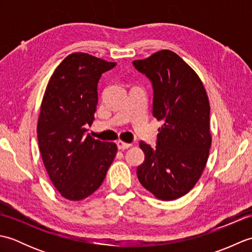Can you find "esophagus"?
I'll return each instance as SVG.
<instances>
[{
  "label": "esophagus",
  "instance_id": "1",
  "mask_svg": "<svg viewBox=\"0 0 252 252\" xmlns=\"http://www.w3.org/2000/svg\"><path fill=\"white\" fill-rule=\"evenodd\" d=\"M117 146L119 149H126V148H130L132 146V144L130 143H125L123 141H118L117 142Z\"/></svg>",
  "mask_w": 252,
  "mask_h": 252
}]
</instances>
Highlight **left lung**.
<instances>
[{
  "label": "left lung",
  "instance_id": "obj_1",
  "mask_svg": "<svg viewBox=\"0 0 252 252\" xmlns=\"http://www.w3.org/2000/svg\"><path fill=\"white\" fill-rule=\"evenodd\" d=\"M133 65L153 83V115L163 122L156 147L140 143L145 160L137 178L158 199H178L206 168L211 147L208 95L198 74L172 51L156 52Z\"/></svg>",
  "mask_w": 252,
  "mask_h": 252
}]
</instances>
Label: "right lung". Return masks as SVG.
Segmentation results:
<instances>
[{
  "label": "right lung",
  "instance_id": "1",
  "mask_svg": "<svg viewBox=\"0 0 252 252\" xmlns=\"http://www.w3.org/2000/svg\"><path fill=\"white\" fill-rule=\"evenodd\" d=\"M116 63L87 53H72L52 74L42 99L37 141L44 167L60 194L79 201L103 183L117 145L87 133L97 106L101 73Z\"/></svg>",
  "mask_w": 252,
  "mask_h": 252
}]
</instances>
